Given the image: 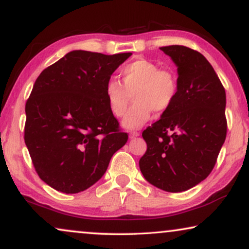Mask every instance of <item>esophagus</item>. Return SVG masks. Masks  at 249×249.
Returning <instances> with one entry per match:
<instances>
[{"label": "esophagus", "instance_id": "obj_1", "mask_svg": "<svg viewBox=\"0 0 249 249\" xmlns=\"http://www.w3.org/2000/svg\"><path fill=\"white\" fill-rule=\"evenodd\" d=\"M139 135H140V133H139V132L133 131V132H131V133H130V139H135V138H138Z\"/></svg>", "mask_w": 249, "mask_h": 249}]
</instances>
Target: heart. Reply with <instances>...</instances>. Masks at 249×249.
<instances>
[{
	"label": "heart",
	"mask_w": 249,
	"mask_h": 249,
	"mask_svg": "<svg viewBox=\"0 0 249 249\" xmlns=\"http://www.w3.org/2000/svg\"><path fill=\"white\" fill-rule=\"evenodd\" d=\"M122 84L110 79L105 88V97L112 115L122 117L127 110L133 94L134 105L123 119L126 128H139L150 118L152 111L164 112L177 99L178 82L171 69H160L147 59H137L119 72Z\"/></svg>",
	"instance_id": "1"
}]
</instances>
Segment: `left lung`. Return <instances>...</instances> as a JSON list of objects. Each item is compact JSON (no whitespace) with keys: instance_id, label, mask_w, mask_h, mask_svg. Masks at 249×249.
<instances>
[{"instance_id":"8db88e82","label":"left lung","mask_w":249,"mask_h":249,"mask_svg":"<svg viewBox=\"0 0 249 249\" xmlns=\"http://www.w3.org/2000/svg\"><path fill=\"white\" fill-rule=\"evenodd\" d=\"M178 67L177 99L142 132L147 151L139 166L145 180L181 192L206 178L227 137L225 90L201 53L183 45L160 48Z\"/></svg>"}]
</instances>
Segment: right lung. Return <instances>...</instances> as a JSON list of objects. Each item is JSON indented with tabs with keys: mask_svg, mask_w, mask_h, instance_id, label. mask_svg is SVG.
Wrapping results in <instances>:
<instances>
[{
	"mask_svg": "<svg viewBox=\"0 0 249 249\" xmlns=\"http://www.w3.org/2000/svg\"><path fill=\"white\" fill-rule=\"evenodd\" d=\"M132 53L75 50L45 68L26 102L25 143L41 180L64 194L84 191L127 141L105 88Z\"/></svg>",
	"mask_w": 249,
	"mask_h": 249,
	"instance_id": "1",
	"label": "right lung"
}]
</instances>
